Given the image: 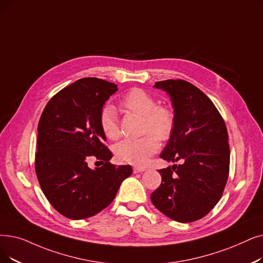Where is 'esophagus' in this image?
Wrapping results in <instances>:
<instances>
[{"label":"esophagus","instance_id":"34e87169","mask_svg":"<svg viewBox=\"0 0 263 263\" xmlns=\"http://www.w3.org/2000/svg\"><path fill=\"white\" fill-rule=\"evenodd\" d=\"M145 170H146V168L143 167V166H138V165L133 166V172H134V173H142V172H144Z\"/></svg>","mask_w":263,"mask_h":263}]
</instances>
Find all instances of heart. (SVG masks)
Returning <instances> with one entry per match:
<instances>
[{
  "instance_id": "1",
  "label": "heart",
  "mask_w": 263,
  "mask_h": 263,
  "mask_svg": "<svg viewBox=\"0 0 263 263\" xmlns=\"http://www.w3.org/2000/svg\"><path fill=\"white\" fill-rule=\"evenodd\" d=\"M119 108L128 114L143 117L142 138L124 140L114 147L118 161L123 163L144 164L158 149L159 140L167 141L175 128V114L167 105L157 104L156 99L146 91L133 88L119 101ZM100 127L110 141L120 138L121 131L115 108L104 106L100 112Z\"/></svg>"
}]
</instances>
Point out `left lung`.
<instances>
[{
	"label": "left lung",
	"mask_w": 263,
	"mask_h": 263,
	"mask_svg": "<svg viewBox=\"0 0 263 263\" xmlns=\"http://www.w3.org/2000/svg\"><path fill=\"white\" fill-rule=\"evenodd\" d=\"M155 87L170 95L175 112L173 134L160 157L181 163L158 171L162 181L151 199L171 219L196 221L221 199L229 176L226 123L210 98L195 85L167 79Z\"/></svg>",
	"instance_id": "8db88e82"
}]
</instances>
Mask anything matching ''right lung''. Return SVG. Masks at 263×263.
Returning <instances> with one entry per match:
<instances>
[{"label": "right lung", "instance_id": "add662e5", "mask_svg": "<svg viewBox=\"0 0 263 263\" xmlns=\"http://www.w3.org/2000/svg\"><path fill=\"white\" fill-rule=\"evenodd\" d=\"M117 86L86 77L55 93L45 106L37 125L35 172L52 208L70 219H85L107 208L131 165L109 162L111 152L100 127V112ZM95 156L104 165L91 170Z\"/></svg>", "mask_w": 263, "mask_h": 263}]
</instances>
